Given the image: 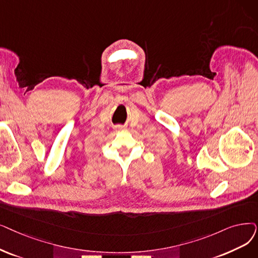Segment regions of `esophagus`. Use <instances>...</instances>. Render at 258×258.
Instances as JSON below:
<instances>
[{"label": "esophagus", "instance_id": "34e87169", "mask_svg": "<svg viewBox=\"0 0 258 258\" xmlns=\"http://www.w3.org/2000/svg\"><path fill=\"white\" fill-rule=\"evenodd\" d=\"M117 128H118V130H123V128H124V127H123V126H120V125H119V126H117Z\"/></svg>", "mask_w": 258, "mask_h": 258}]
</instances>
